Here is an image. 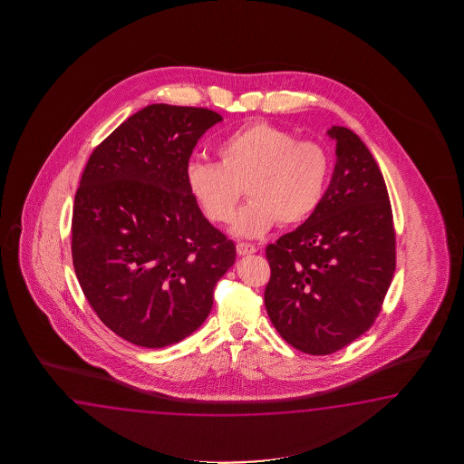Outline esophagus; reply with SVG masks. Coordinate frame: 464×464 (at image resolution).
<instances>
[{
    "label": "esophagus",
    "instance_id": "34e87169",
    "mask_svg": "<svg viewBox=\"0 0 464 464\" xmlns=\"http://www.w3.org/2000/svg\"><path fill=\"white\" fill-rule=\"evenodd\" d=\"M256 248L254 246H250V244H237V254L238 256H250V254H256Z\"/></svg>",
    "mask_w": 464,
    "mask_h": 464
}]
</instances>
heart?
<instances>
[{"mask_svg":"<svg viewBox=\"0 0 464 464\" xmlns=\"http://www.w3.org/2000/svg\"><path fill=\"white\" fill-rule=\"evenodd\" d=\"M218 162L194 159L186 166V186L204 218L226 224L242 188L250 200L238 208L232 232L264 236L278 222L296 226L324 198L328 154L322 144L295 139L266 121H250L218 140Z\"/></svg>","mask_w":464,"mask_h":464,"instance_id":"1","label":"heart"}]
</instances>
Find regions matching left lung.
<instances>
[{
    "instance_id": "left-lung-1",
    "label": "left lung",
    "mask_w": 464,
    "mask_h": 464,
    "mask_svg": "<svg viewBox=\"0 0 464 464\" xmlns=\"http://www.w3.org/2000/svg\"><path fill=\"white\" fill-rule=\"evenodd\" d=\"M330 186L305 222L266 248V308L286 343L330 355L373 325L396 266L385 179L365 142L334 126Z\"/></svg>"
}]
</instances>
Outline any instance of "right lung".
Masks as SVG:
<instances>
[{"label": "right lung", "mask_w": 464, "mask_h": 464, "mask_svg": "<svg viewBox=\"0 0 464 464\" xmlns=\"http://www.w3.org/2000/svg\"><path fill=\"white\" fill-rule=\"evenodd\" d=\"M222 121L204 108L150 104L92 150L72 208V266L104 325L130 343L162 348L194 334L236 244L186 186L202 134Z\"/></svg>", "instance_id": "right-lung-1"}]
</instances>
